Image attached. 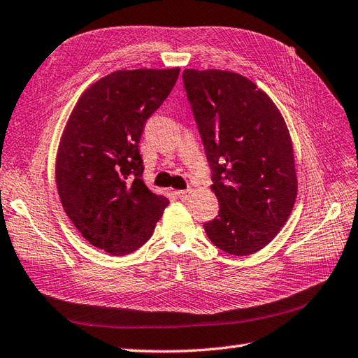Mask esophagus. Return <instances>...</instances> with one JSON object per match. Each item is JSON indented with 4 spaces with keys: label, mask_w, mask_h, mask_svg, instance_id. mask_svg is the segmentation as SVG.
<instances>
[{
    "label": "esophagus",
    "mask_w": 358,
    "mask_h": 358,
    "mask_svg": "<svg viewBox=\"0 0 358 358\" xmlns=\"http://www.w3.org/2000/svg\"><path fill=\"white\" fill-rule=\"evenodd\" d=\"M190 194H192V190H190V189H186V190H177V192H176V195H177L180 199H182V201L187 199V198L190 196Z\"/></svg>",
    "instance_id": "esophagus-1"
}]
</instances>
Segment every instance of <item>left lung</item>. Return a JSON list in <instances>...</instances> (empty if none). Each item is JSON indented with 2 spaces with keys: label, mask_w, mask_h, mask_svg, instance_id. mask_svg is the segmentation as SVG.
Returning <instances> with one entry per match:
<instances>
[{
  "label": "left lung",
  "mask_w": 358,
  "mask_h": 358,
  "mask_svg": "<svg viewBox=\"0 0 358 358\" xmlns=\"http://www.w3.org/2000/svg\"><path fill=\"white\" fill-rule=\"evenodd\" d=\"M182 83L219 201L204 230L219 250L254 254L278 234L296 199L286 122L272 99L236 72L186 69Z\"/></svg>",
  "instance_id": "obj_1"
}]
</instances>
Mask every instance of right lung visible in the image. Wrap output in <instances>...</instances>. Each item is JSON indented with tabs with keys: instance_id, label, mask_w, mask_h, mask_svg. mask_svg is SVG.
I'll list each match as a JSON object with an SVG mask.
<instances>
[{
	"instance_id": "1",
	"label": "right lung",
	"mask_w": 358,
	"mask_h": 358,
	"mask_svg": "<svg viewBox=\"0 0 358 358\" xmlns=\"http://www.w3.org/2000/svg\"><path fill=\"white\" fill-rule=\"evenodd\" d=\"M178 74L180 68L106 76L81 95L63 131L56 162L62 206L87 242L112 255L139 250L169 204L145 186L139 142Z\"/></svg>"
}]
</instances>
